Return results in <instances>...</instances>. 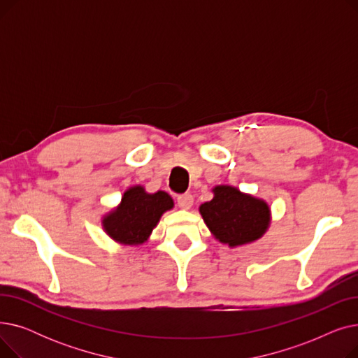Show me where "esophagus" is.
I'll return each mask as SVG.
<instances>
[{"instance_id":"obj_1","label":"esophagus","mask_w":358,"mask_h":358,"mask_svg":"<svg viewBox=\"0 0 358 358\" xmlns=\"http://www.w3.org/2000/svg\"><path fill=\"white\" fill-rule=\"evenodd\" d=\"M193 201H194V199H193V196L190 194V193H185V194H180L178 197H177V203H178V206L181 209H184V210H189L192 206H193Z\"/></svg>"}]
</instances>
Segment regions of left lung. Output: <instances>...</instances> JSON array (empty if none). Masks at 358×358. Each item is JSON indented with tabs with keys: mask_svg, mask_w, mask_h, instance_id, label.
<instances>
[{
	"mask_svg": "<svg viewBox=\"0 0 358 358\" xmlns=\"http://www.w3.org/2000/svg\"><path fill=\"white\" fill-rule=\"evenodd\" d=\"M213 199L200 206L203 220L216 239L229 247L261 238L268 228L270 209L264 200L241 193L231 185H217Z\"/></svg>",
	"mask_w": 358,
	"mask_h": 358,
	"instance_id": "obj_1",
	"label": "left lung"
}]
</instances>
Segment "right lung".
<instances>
[{
    "mask_svg": "<svg viewBox=\"0 0 358 358\" xmlns=\"http://www.w3.org/2000/svg\"><path fill=\"white\" fill-rule=\"evenodd\" d=\"M173 199L165 192L149 194L136 185L124 192L122 203L103 220L106 232L124 245L143 243L164 212L173 209Z\"/></svg>",
    "mask_w": 358,
    "mask_h": 358,
    "instance_id": "obj_1",
    "label": "right lung"
}]
</instances>
